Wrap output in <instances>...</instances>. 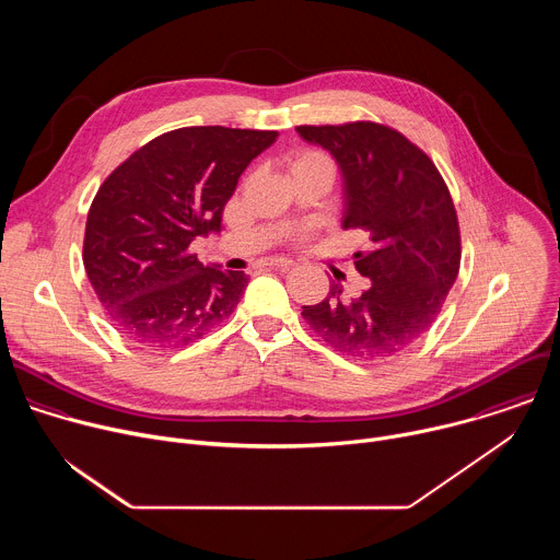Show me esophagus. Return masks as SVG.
<instances>
[{
    "mask_svg": "<svg viewBox=\"0 0 560 560\" xmlns=\"http://www.w3.org/2000/svg\"><path fill=\"white\" fill-rule=\"evenodd\" d=\"M264 266H266V268L288 270L290 266H294V261H292V259H288V257H268V259H264Z\"/></svg>",
    "mask_w": 560,
    "mask_h": 560,
    "instance_id": "34e87169",
    "label": "esophagus"
}]
</instances>
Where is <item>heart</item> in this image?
<instances>
[{"label": "heart", "mask_w": 560, "mask_h": 560, "mask_svg": "<svg viewBox=\"0 0 560 560\" xmlns=\"http://www.w3.org/2000/svg\"><path fill=\"white\" fill-rule=\"evenodd\" d=\"M310 166H330V159L318 152V150H301L292 156V164H290V171H296V168H310Z\"/></svg>", "instance_id": "obj_1"}]
</instances>
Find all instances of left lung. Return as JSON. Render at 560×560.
Wrapping results in <instances>:
<instances>
[{
	"label": "left lung",
	"mask_w": 560,
	"mask_h": 560,
	"mask_svg": "<svg viewBox=\"0 0 560 560\" xmlns=\"http://www.w3.org/2000/svg\"><path fill=\"white\" fill-rule=\"evenodd\" d=\"M303 141L328 150L343 182V230H365L374 248L357 253L370 288L343 299L337 283L307 326L357 359L404 352L430 330L460 266L458 219L432 159L401 132L372 121L296 126Z\"/></svg>",
	"instance_id": "8db88e82"
}]
</instances>
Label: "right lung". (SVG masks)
Masks as SVG:
<instances>
[{
	"mask_svg": "<svg viewBox=\"0 0 560 560\" xmlns=\"http://www.w3.org/2000/svg\"><path fill=\"white\" fill-rule=\"evenodd\" d=\"M275 130L190 126L148 141L93 199L84 266L113 326L148 348L195 343L232 314L248 275L203 266L197 236L221 212Z\"/></svg>",
	"mask_w": 560,
	"mask_h": 560,
	"instance_id": "obj_1",
	"label": "right lung"
}]
</instances>
